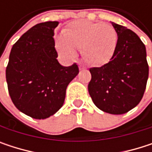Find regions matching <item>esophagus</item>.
<instances>
[{
	"label": "esophagus",
	"instance_id": "1",
	"mask_svg": "<svg viewBox=\"0 0 152 152\" xmlns=\"http://www.w3.org/2000/svg\"><path fill=\"white\" fill-rule=\"evenodd\" d=\"M79 69H86V67L84 65H83V64H79Z\"/></svg>",
	"mask_w": 152,
	"mask_h": 152
}]
</instances>
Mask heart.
<instances>
[{"label":"heart","instance_id":"b5f03b06","mask_svg":"<svg viewBox=\"0 0 152 152\" xmlns=\"http://www.w3.org/2000/svg\"><path fill=\"white\" fill-rule=\"evenodd\" d=\"M116 45L117 32L112 25L86 20L69 23L55 42L59 53L68 58L76 55V48H82L85 60L96 66L104 65L112 59Z\"/></svg>","mask_w":152,"mask_h":152}]
</instances>
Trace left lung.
<instances>
[{"label":"left lung","mask_w":152,"mask_h":152,"mask_svg":"<svg viewBox=\"0 0 152 152\" xmlns=\"http://www.w3.org/2000/svg\"><path fill=\"white\" fill-rule=\"evenodd\" d=\"M118 39L108 63L91 68L88 84L95 106L111 114H122L137 106L142 99L149 76L146 49L137 34L112 22Z\"/></svg>","instance_id":"8db88e82"}]
</instances>
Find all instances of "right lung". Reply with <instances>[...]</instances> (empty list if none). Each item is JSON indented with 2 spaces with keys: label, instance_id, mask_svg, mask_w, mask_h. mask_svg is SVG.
<instances>
[{
  "label": "right lung",
  "instance_id": "add662e5",
  "mask_svg": "<svg viewBox=\"0 0 152 152\" xmlns=\"http://www.w3.org/2000/svg\"><path fill=\"white\" fill-rule=\"evenodd\" d=\"M59 23H40L27 31L12 46L6 80L15 107L34 119H46L63 106L66 89L77 76L76 63L61 66L53 39Z\"/></svg>",
  "mask_w": 152,
  "mask_h": 152
}]
</instances>
